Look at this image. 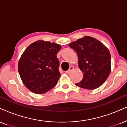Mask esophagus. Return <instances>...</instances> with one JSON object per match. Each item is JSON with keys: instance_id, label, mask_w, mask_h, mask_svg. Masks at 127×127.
<instances>
[{"instance_id": "esophagus-1", "label": "esophagus", "mask_w": 127, "mask_h": 127, "mask_svg": "<svg viewBox=\"0 0 127 127\" xmlns=\"http://www.w3.org/2000/svg\"><path fill=\"white\" fill-rule=\"evenodd\" d=\"M74 69V67L73 66H71V67H70V68H69V69H68L67 71H65V73H69L70 71H72V70Z\"/></svg>"}]
</instances>
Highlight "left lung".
Returning a JSON list of instances; mask_svg holds the SVG:
<instances>
[{"label": "left lung", "mask_w": 127, "mask_h": 127, "mask_svg": "<svg viewBox=\"0 0 127 127\" xmlns=\"http://www.w3.org/2000/svg\"><path fill=\"white\" fill-rule=\"evenodd\" d=\"M78 56V65L83 77L76 85L86 89L100 86L111 72V54L107 47L97 39L86 36L69 44Z\"/></svg>", "instance_id": "1"}]
</instances>
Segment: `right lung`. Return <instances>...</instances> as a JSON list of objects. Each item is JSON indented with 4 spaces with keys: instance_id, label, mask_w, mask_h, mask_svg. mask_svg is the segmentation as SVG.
Returning a JSON list of instances; mask_svg holds the SVG:
<instances>
[{
    "instance_id": "1",
    "label": "right lung",
    "mask_w": 127,
    "mask_h": 127,
    "mask_svg": "<svg viewBox=\"0 0 127 127\" xmlns=\"http://www.w3.org/2000/svg\"><path fill=\"white\" fill-rule=\"evenodd\" d=\"M61 48L54 42L38 40L23 53L18 71L24 85L33 93L44 94L57 85L61 76L57 54Z\"/></svg>"
}]
</instances>
